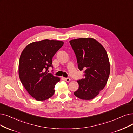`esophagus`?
I'll return each mask as SVG.
<instances>
[{
  "label": "esophagus",
  "instance_id": "esophagus-1",
  "mask_svg": "<svg viewBox=\"0 0 133 133\" xmlns=\"http://www.w3.org/2000/svg\"><path fill=\"white\" fill-rule=\"evenodd\" d=\"M65 79V80L66 81V82H69V81H70V78H64Z\"/></svg>",
  "mask_w": 133,
  "mask_h": 133
}]
</instances>
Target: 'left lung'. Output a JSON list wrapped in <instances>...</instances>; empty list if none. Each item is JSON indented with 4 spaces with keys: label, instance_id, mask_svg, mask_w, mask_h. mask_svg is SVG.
<instances>
[{
    "label": "left lung",
    "instance_id": "1",
    "mask_svg": "<svg viewBox=\"0 0 133 133\" xmlns=\"http://www.w3.org/2000/svg\"><path fill=\"white\" fill-rule=\"evenodd\" d=\"M70 44L76 57L78 68L84 70L74 95L82 100H91L99 94L108 82L110 72L109 57L104 47L93 38L71 40Z\"/></svg>",
    "mask_w": 133,
    "mask_h": 133
}]
</instances>
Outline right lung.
<instances>
[{
  "mask_svg": "<svg viewBox=\"0 0 133 133\" xmlns=\"http://www.w3.org/2000/svg\"><path fill=\"white\" fill-rule=\"evenodd\" d=\"M62 41L43 40L26 46L19 58V79L26 91L38 101L51 98L60 78L49 73L52 58L63 46Z\"/></svg>",
  "mask_w": 133,
  "mask_h": 133,
  "instance_id": "1",
  "label": "right lung"
}]
</instances>
